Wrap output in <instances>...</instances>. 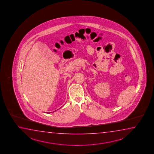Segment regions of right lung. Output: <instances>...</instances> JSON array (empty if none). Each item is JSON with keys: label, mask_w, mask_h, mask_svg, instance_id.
I'll return each mask as SVG.
<instances>
[{"label": "right lung", "mask_w": 154, "mask_h": 154, "mask_svg": "<svg viewBox=\"0 0 154 154\" xmlns=\"http://www.w3.org/2000/svg\"><path fill=\"white\" fill-rule=\"evenodd\" d=\"M55 111H56V110H55ZM48 113V112H47ZM50 113H51V112H48V114H50Z\"/></svg>", "instance_id": "1"}]
</instances>
